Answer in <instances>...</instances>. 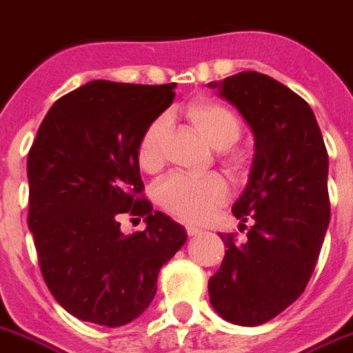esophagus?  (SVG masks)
Listing matches in <instances>:
<instances>
[{"instance_id": "esophagus-1", "label": "esophagus", "mask_w": 353, "mask_h": 353, "mask_svg": "<svg viewBox=\"0 0 353 353\" xmlns=\"http://www.w3.org/2000/svg\"><path fill=\"white\" fill-rule=\"evenodd\" d=\"M201 228H197V226H194V225H186V234H188V236L190 237H194V236H199V234H201Z\"/></svg>"}]
</instances>
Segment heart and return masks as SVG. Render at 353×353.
<instances>
[{
  "label": "heart",
  "instance_id": "b5f03b06",
  "mask_svg": "<svg viewBox=\"0 0 353 353\" xmlns=\"http://www.w3.org/2000/svg\"><path fill=\"white\" fill-rule=\"evenodd\" d=\"M186 119L192 128L212 148L225 150L232 147L241 136V123L236 114L223 107L221 103L206 97H197L186 107ZM168 137L167 117H156L145 128L137 143V163L145 172H156L165 163V147ZM232 174H245L246 159L241 154H232L225 159ZM157 205L188 223H203L225 205L228 199V186L225 179L216 174L192 179L186 176H170L159 183L154 192Z\"/></svg>",
  "mask_w": 353,
  "mask_h": 353
}]
</instances>
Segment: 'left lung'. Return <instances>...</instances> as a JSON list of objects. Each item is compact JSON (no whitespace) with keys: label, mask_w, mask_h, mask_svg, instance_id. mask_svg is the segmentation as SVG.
Returning a JSON list of instances; mask_svg holds the SVG:
<instances>
[{"label":"left lung","mask_w":353,"mask_h":353,"mask_svg":"<svg viewBox=\"0 0 353 353\" xmlns=\"http://www.w3.org/2000/svg\"><path fill=\"white\" fill-rule=\"evenodd\" d=\"M254 134V159L232 212L254 225L243 243L219 234L221 268L208 281L214 310L234 325L257 326L305 292L330 221L328 154L310 105L259 72L210 81Z\"/></svg>","instance_id":"1"}]
</instances>
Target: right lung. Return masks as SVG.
<instances>
[{
	"instance_id": "1",
	"label": "right lung",
	"mask_w": 353,
	"mask_h": 353,
	"mask_svg": "<svg viewBox=\"0 0 353 353\" xmlns=\"http://www.w3.org/2000/svg\"><path fill=\"white\" fill-rule=\"evenodd\" d=\"M176 83L97 79L54 103L28 152V228L43 279L81 321L123 326L147 310L161 266L186 232L143 199L137 143L176 97ZM148 228L125 236L121 213Z\"/></svg>"
}]
</instances>
